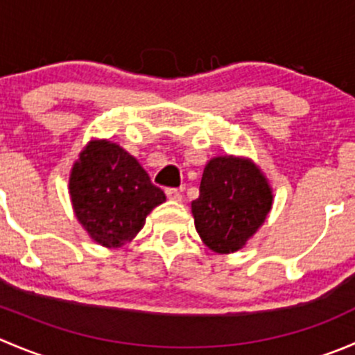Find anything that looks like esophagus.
Masks as SVG:
<instances>
[{"label":"esophagus","instance_id":"esophagus-1","mask_svg":"<svg viewBox=\"0 0 355 355\" xmlns=\"http://www.w3.org/2000/svg\"><path fill=\"white\" fill-rule=\"evenodd\" d=\"M166 198L175 202H180L182 200V192L178 189H166Z\"/></svg>","mask_w":355,"mask_h":355}]
</instances>
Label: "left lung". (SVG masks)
Wrapping results in <instances>:
<instances>
[{
    "instance_id": "obj_1",
    "label": "left lung",
    "mask_w": 355,
    "mask_h": 355,
    "mask_svg": "<svg viewBox=\"0 0 355 355\" xmlns=\"http://www.w3.org/2000/svg\"><path fill=\"white\" fill-rule=\"evenodd\" d=\"M273 206L270 180L250 157L225 155L206 163L191 209L204 245L216 254L245 247Z\"/></svg>"
}]
</instances>
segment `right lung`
Masks as SVG:
<instances>
[{
    "label": "right lung",
    "instance_id": "add662e5",
    "mask_svg": "<svg viewBox=\"0 0 355 355\" xmlns=\"http://www.w3.org/2000/svg\"><path fill=\"white\" fill-rule=\"evenodd\" d=\"M68 194L78 223L106 249L135 239L148 214L166 200L141 163L108 139H91L78 153Z\"/></svg>",
    "mask_w": 355,
    "mask_h": 355
}]
</instances>
